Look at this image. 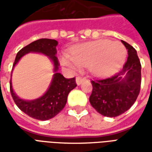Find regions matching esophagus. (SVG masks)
<instances>
[{"mask_svg":"<svg viewBox=\"0 0 152 152\" xmlns=\"http://www.w3.org/2000/svg\"><path fill=\"white\" fill-rule=\"evenodd\" d=\"M86 78L85 77H82V76H77L76 78V84L78 85V86H80L81 83L83 82V81H85L86 80Z\"/></svg>","mask_w":152,"mask_h":152,"instance_id":"1","label":"esophagus"}]
</instances>
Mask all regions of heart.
Segmentation results:
<instances>
[{
	"label": "heart",
	"mask_w": 152,
	"mask_h": 152,
	"mask_svg": "<svg viewBox=\"0 0 152 152\" xmlns=\"http://www.w3.org/2000/svg\"><path fill=\"white\" fill-rule=\"evenodd\" d=\"M126 55V50L120 42L102 40L82 44L73 48L70 58H63L64 65L73 69L89 66L93 73L104 76L117 71Z\"/></svg>",
	"instance_id": "heart-1"
}]
</instances>
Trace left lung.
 I'll return each mask as SVG.
<instances>
[{"instance_id":"left-lung-1","label":"left lung","mask_w":152,"mask_h":152,"mask_svg":"<svg viewBox=\"0 0 152 152\" xmlns=\"http://www.w3.org/2000/svg\"><path fill=\"white\" fill-rule=\"evenodd\" d=\"M121 42L129 54L123 69L111 77L91 80L90 104L99 113L107 117H115L129 110L140 92L141 63L137 51L127 42Z\"/></svg>"}]
</instances>
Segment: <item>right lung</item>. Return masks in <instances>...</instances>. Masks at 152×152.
Segmentation results:
<instances>
[{
    "instance_id": "right-lung-1",
    "label": "right lung",
    "mask_w": 152,
    "mask_h": 152,
    "mask_svg": "<svg viewBox=\"0 0 152 152\" xmlns=\"http://www.w3.org/2000/svg\"><path fill=\"white\" fill-rule=\"evenodd\" d=\"M57 45L58 41L53 39L44 38L35 40L18 51L15 58V63L13 64L14 68V66L16 65V63H18L22 57L29 52L45 53L53 61L54 71L56 72L53 75L49 89L39 99L32 101H25L19 99L13 91L11 80L10 82V94L18 108L30 117L40 121H47L58 114L66 105L67 96L70 91L77 86L75 77L66 79L62 74L57 72L60 65L59 61L56 57Z\"/></svg>"
}]
</instances>
